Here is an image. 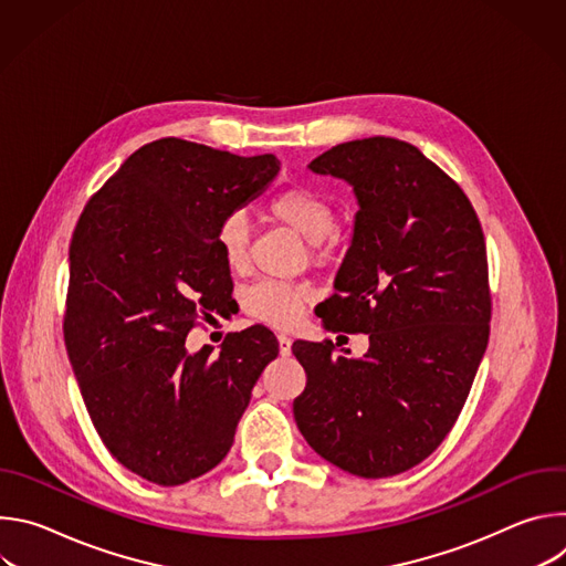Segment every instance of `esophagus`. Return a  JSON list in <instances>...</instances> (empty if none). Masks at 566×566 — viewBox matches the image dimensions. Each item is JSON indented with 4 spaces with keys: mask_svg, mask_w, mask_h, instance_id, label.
Listing matches in <instances>:
<instances>
[{
    "mask_svg": "<svg viewBox=\"0 0 566 566\" xmlns=\"http://www.w3.org/2000/svg\"><path fill=\"white\" fill-rule=\"evenodd\" d=\"M277 343H280V354H282V356H289L293 340H291L286 334H280V336H277Z\"/></svg>",
    "mask_w": 566,
    "mask_h": 566,
    "instance_id": "esophagus-1",
    "label": "esophagus"
}]
</instances>
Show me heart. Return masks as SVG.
I'll use <instances>...</instances> for the list:
<instances>
[{
    "instance_id": "1",
    "label": "heart",
    "mask_w": 566,
    "mask_h": 566,
    "mask_svg": "<svg viewBox=\"0 0 566 566\" xmlns=\"http://www.w3.org/2000/svg\"><path fill=\"white\" fill-rule=\"evenodd\" d=\"M266 214L304 237L313 260L329 258L340 244L336 206L325 192L313 186L295 184L282 188L266 203ZM214 244L228 271H244L251 258V226L247 217L239 212L223 217L214 232ZM308 300L311 291L304 284L280 280H260L251 284L241 297L249 315L273 327L295 325Z\"/></svg>"
}]
</instances>
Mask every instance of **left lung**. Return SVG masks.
I'll list each match as a JSON object with an SVG mask.
<instances>
[{"instance_id":"8db88e82","label":"left lung","mask_w":566,"mask_h":566,"mask_svg":"<svg viewBox=\"0 0 566 566\" xmlns=\"http://www.w3.org/2000/svg\"><path fill=\"white\" fill-rule=\"evenodd\" d=\"M308 168L349 181L360 206L336 293L315 313L332 332L369 334V349L295 340V423L322 459L391 476L441 446L489 347L486 239L461 186L406 140L340 143Z\"/></svg>"}]
</instances>
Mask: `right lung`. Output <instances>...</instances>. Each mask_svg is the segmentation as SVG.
<instances>
[{
    "instance_id": "add662e5",
    "label": "right lung",
    "mask_w": 566,
    "mask_h": 566,
    "mask_svg": "<svg viewBox=\"0 0 566 566\" xmlns=\"http://www.w3.org/2000/svg\"><path fill=\"white\" fill-rule=\"evenodd\" d=\"M280 172L275 154L237 156L184 138L136 149L87 201L69 247L64 345L112 457L158 486L212 470L253 385L277 356L253 325L186 352L188 334L232 295L214 232Z\"/></svg>"
}]
</instances>
